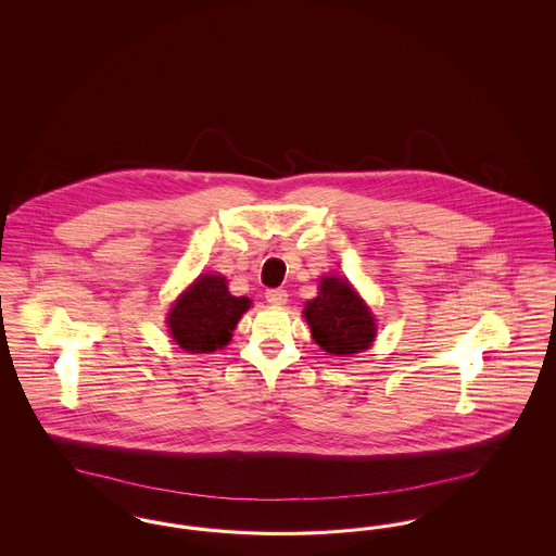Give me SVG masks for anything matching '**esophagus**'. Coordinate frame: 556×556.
<instances>
[{"label": "esophagus", "instance_id": "34e87169", "mask_svg": "<svg viewBox=\"0 0 556 556\" xmlns=\"http://www.w3.org/2000/svg\"><path fill=\"white\" fill-rule=\"evenodd\" d=\"M266 302H270V304H275V306H281V304H286L288 302V291L286 290H266L265 293Z\"/></svg>", "mask_w": 556, "mask_h": 556}]
</instances>
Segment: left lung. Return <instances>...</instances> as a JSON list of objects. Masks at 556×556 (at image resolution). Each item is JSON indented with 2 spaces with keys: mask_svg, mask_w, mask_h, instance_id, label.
I'll return each instance as SVG.
<instances>
[{
  "mask_svg": "<svg viewBox=\"0 0 556 556\" xmlns=\"http://www.w3.org/2000/svg\"><path fill=\"white\" fill-rule=\"evenodd\" d=\"M318 290L304 311L315 342L333 356L367 350L377 331L367 304L338 277H325Z\"/></svg>",
  "mask_w": 556,
  "mask_h": 556,
  "instance_id": "8db88e82",
  "label": "left lung"
}]
</instances>
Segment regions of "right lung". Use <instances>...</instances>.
Wrapping results in <instances>:
<instances>
[{"label": "right lung", "mask_w": 556, "mask_h": 556, "mask_svg": "<svg viewBox=\"0 0 556 556\" xmlns=\"http://www.w3.org/2000/svg\"><path fill=\"white\" fill-rule=\"evenodd\" d=\"M248 308L250 298H236L223 277L204 275L170 308L168 329L187 352L206 354L229 344L231 331Z\"/></svg>", "instance_id": "obj_1"}]
</instances>
